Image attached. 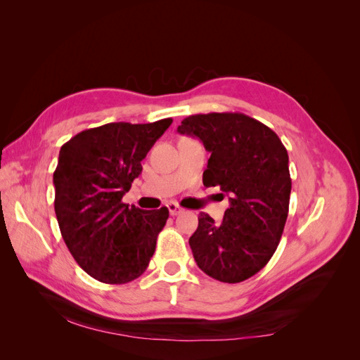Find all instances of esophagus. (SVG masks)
I'll list each match as a JSON object with an SVG mask.
<instances>
[{
  "instance_id": "34e87169",
  "label": "esophagus",
  "mask_w": 360,
  "mask_h": 360,
  "mask_svg": "<svg viewBox=\"0 0 360 360\" xmlns=\"http://www.w3.org/2000/svg\"><path fill=\"white\" fill-rule=\"evenodd\" d=\"M167 207H168V210H169V214H171V216H177V214H180V213L183 212L181 207H180L179 204H176V202H168Z\"/></svg>"
}]
</instances>
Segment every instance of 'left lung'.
I'll return each mask as SVG.
<instances>
[{
	"instance_id": "1",
	"label": "left lung",
	"mask_w": 360,
	"mask_h": 360,
	"mask_svg": "<svg viewBox=\"0 0 360 360\" xmlns=\"http://www.w3.org/2000/svg\"><path fill=\"white\" fill-rule=\"evenodd\" d=\"M177 132L202 141L212 153L204 186H219L231 202L221 224L198 214L189 238L195 261L205 275L228 284L254 276L275 254L287 222V148L270 127L242 112L189 115Z\"/></svg>"
}]
</instances>
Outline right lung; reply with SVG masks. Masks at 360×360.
Here are the masks:
<instances>
[{
	"label": "right lung",
	"instance_id": "obj_1",
	"mask_svg": "<svg viewBox=\"0 0 360 360\" xmlns=\"http://www.w3.org/2000/svg\"><path fill=\"white\" fill-rule=\"evenodd\" d=\"M171 123H108L82 130L60 150L53 171L60 231L76 263L103 284L136 279L155 254L168 209L141 210L122 200Z\"/></svg>",
	"mask_w": 360,
	"mask_h": 360
}]
</instances>
